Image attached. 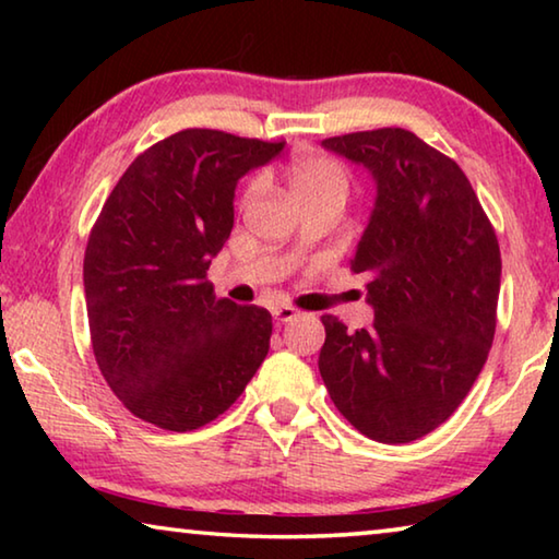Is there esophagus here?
Masks as SVG:
<instances>
[{
	"mask_svg": "<svg viewBox=\"0 0 559 559\" xmlns=\"http://www.w3.org/2000/svg\"><path fill=\"white\" fill-rule=\"evenodd\" d=\"M298 316H300V310L293 308V306H278V308H273V320H276L278 325L290 323V320H296Z\"/></svg>",
	"mask_w": 559,
	"mask_h": 559,
	"instance_id": "34e87169",
	"label": "esophagus"
}]
</instances>
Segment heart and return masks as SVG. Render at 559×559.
Instances as JSON below:
<instances>
[{
  "mask_svg": "<svg viewBox=\"0 0 559 559\" xmlns=\"http://www.w3.org/2000/svg\"><path fill=\"white\" fill-rule=\"evenodd\" d=\"M286 173H288L293 194H296V200L300 204H310L320 200H335L345 204L347 200L349 175L335 157L316 155V153L298 155L290 159ZM259 192H261V185L251 182V187L246 189V202H251Z\"/></svg>",
  "mask_w": 559,
  "mask_h": 559,
  "instance_id": "b5f03b06",
  "label": "heart"
}]
</instances>
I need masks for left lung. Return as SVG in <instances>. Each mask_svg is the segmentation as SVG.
<instances>
[{
  "label": "left lung",
  "instance_id": "obj_1",
  "mask_svg": "<svg viewBox=\"0 0 559 559\" xmlns=\"http://www.w3.org/2000/svg\"><path fill=\"white\" fill-rule=\"evenodd\" d=\"M370 169L377 200L349 269L367 276L370 328L323 316L320 377L337 412L382 443L441 427L466 400L496 335L500 249L476 192L451 157L409 130L323 140Z\"/></svg>",
  "mask_w": 559,
  "mask_h": 559
}]
</instances>
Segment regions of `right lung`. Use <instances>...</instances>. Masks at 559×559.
Returning a JSON list of instances; mask_svg holds the SVG:
<instances>
[{
	"mask_svg": "<svg viewBox=\"0 0 559 559\" xmlns=\"http://www.w3.org/2000/svg\"><path fill=\"white\" fill-rule=\"evenodd\" d=\"M281 150L179 130L132 159L103 204L83 259L91 343L100 374L138 419L200 429L266 359L269 310L216 298L206 271L231 234L236 182Z\"/></svg>",
	"mask_w": 559,
	"mask_h": 559,
	"instance_id": "add662e5",
	"label": "right lung"
}]
</instances>
